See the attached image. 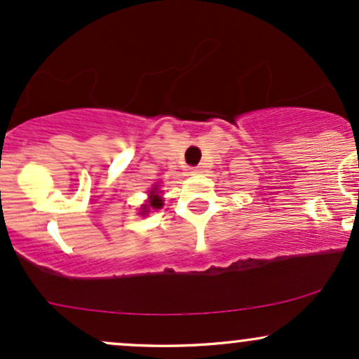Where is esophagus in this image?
<instances>
[{"mask_svg":"<svg viewBox=\"0 0 359 359\" xmlns=\"http://www.w3.org/2000/svg\"><path fill=\"white\" fill-rule=\"evenodd\" d=\"M191 172L192 174H201V172H203V167H192Z\"/></svg>","mask_w":359,"mask_h":359,"instance_id":"esophagus-1","label":"esophagus"}]
</instances>
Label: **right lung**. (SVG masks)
Segmentation results:
<instances>
[{
    "mask_svg": "<svg viewBox=\"0 0 359 359\" xmlns=\"http://www.w3.org/2000/svg\"><path fill=\"white\" fill-rule=\"evenodd\" d=\"M150 197H151V201H150V205L151 208H155V209H160L163 205V203H162V199H160L158 196H155V191L154 192H150ZM143 212H147V211H143Z\"/></svg>",
    "mask_w": 359,
    "mask_h": 359,
    "instance_id": "obj_1",
    "label": "right lung"
}]
</instances>
